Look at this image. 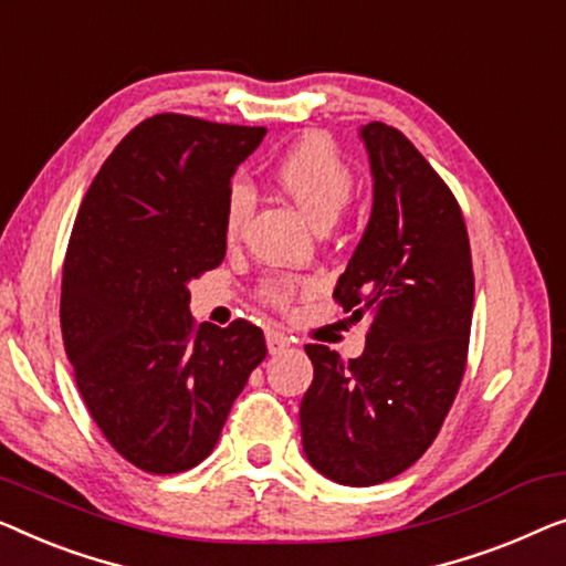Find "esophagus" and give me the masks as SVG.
I'll return each instance as SVG.
<instances>
[{
	"instance_id": "34e87169",
	"label": "esophagus",
	"mask_w": 566,
	"mask_h": 566,
	"mask_svg": "<svg viewBox=\"0 0 566 566\" xmlns=\"http://www.w3.org/2000/svg\"><path fill=\"white\" fill-rule=\"evenodd\" d=\"M290 336H284L282 331H269L266 333V348H269V354H282L284 348H290Z\"/></svg>"
}]
</instances>
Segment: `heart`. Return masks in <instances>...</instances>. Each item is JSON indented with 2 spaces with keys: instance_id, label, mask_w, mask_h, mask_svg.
<instances>
[{
  "instance_id": "heart-1",
  "label": "heart",
  "mask_w": 566,
  "mask_h": 566,
  "mask_svg": "<svg viewBox=\"0 0 566 566\" xmlns=\"http://www.w3.org/2000/svg\"><path fill=\"white\" fill-rule=\"evenodd\" d=\"M274 181L292 197L315 228H328L344 210L354 192V171L336 143L323 133H307L284 148L274 161ZM253 195L243 181H233L226 195L222 230L228 241L241 235L245 220L251 218ZM261 300L276 310H286L297 294L292 276H269L259 286Z\"/></svg>"
}]
</instances>
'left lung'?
Segmentation results:
<instances>
[{"instance_id": "1", "label": "left lung", "mask_w": 566, "mask_h": 566, "mask_svg": "<svg viewBox=\"0 0 566 566\" xmlns=\"http://www.w3.org/2000/svg\"><path fill=\"white\" fill-rule=\"evenodd\" d=\"M374 207L333 300L369 317L366 348L344 361L307 344L305 457L348 488L397 476L439 436L467 369L474 310L472 249L449 185L392 125H361Z\"/></svg>"}]
</instances>
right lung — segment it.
<instances>
[{
	"instance_id": "right-lung-1",
	"label": "right lung",
	"mask_w": 566,
	"mask_h": 566,
	"mask_svg": "<svg viewBox=\"0 0 566 566\" xmlns=\"http://www.w3.org/2000/svg\"><path fill=\"white\" fill-rule=\"evenodd\" d=\"M264 135L154 115L117 143L78 207L63 259V346L94 423L143 472L200 464L266 359L259 325H197L187 290L226 259L230 179Z\"/></svg>"
}]
</instances>
